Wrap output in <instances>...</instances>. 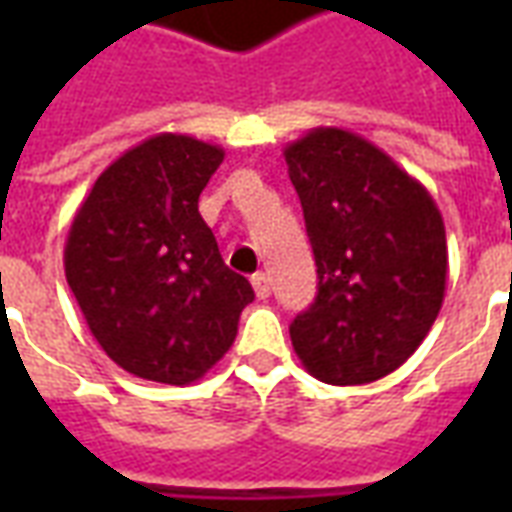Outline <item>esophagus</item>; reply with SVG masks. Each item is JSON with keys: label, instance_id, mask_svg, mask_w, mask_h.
<instances>
[{"label": "esophagus", "instance_id": "1", "mask_svg": "<svg viewBox=\"0 0 512 512\" xmlns=\"http://www.w3.org/2000/svg\"><path fill=\"white\" fill-rule=\"evenodd\" d=\"M252 288H255L257 299H268V293H271V279H268V274L257 271L255 277H252Z\"/></svg>", "mask_w": 512, "mask_h": 512}]
</instances>
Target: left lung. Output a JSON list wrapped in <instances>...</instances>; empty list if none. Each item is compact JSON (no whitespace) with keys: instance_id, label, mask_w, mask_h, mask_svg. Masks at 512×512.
<instances>
[{"instance_id":"1","label":"left lung","mask_w":512,"mask_h":512,"mask_svg":"<svg viewBox=\"0 0 512 512\" xmlns=\"http://www.w3.org/2000/svg\"><path fill=\"white\" fill-rule=\"evenodd\" d=\"M318 266V296L290 323L307 373L370 384L414 354L447 288V235L428 189L345 128L285 147Z\"/></svg>"}]
</instances>
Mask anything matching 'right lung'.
<instances>
[{
    "label": "right lung",
    "mask_w": 512,
    "mask_h": 512,
    "mask_svg": "<svg viewBox=\"0 0 512 512\" xmlns=\"http://www.w3.org/2000/svg\"><path fill=\"white\" fill-rule=\"evenodd\" d=\"M222 161V147L194 136H150L98 175L68 230L65 277L84 321L112 362L147 381L205 376L255 299L200 216Z\"/></svg>",
    "instance_id": "add662e5"
}]
</instances>
